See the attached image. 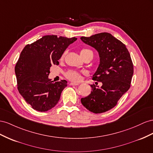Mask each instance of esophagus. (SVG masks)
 Wrapping results in <instances>:
<instances>
[{
  "label": "esophagus",
  "instance_id": "esophagus-1",
  "mask_svg": "<svg viewBox=\"0 0 153 153\" xmlns=\"http://www.w3.org/2000/svg\"><path fill=\"white\" fill-rule=\"evenodd\" d=\"M78 85H79V83H77V82H72L70 83V85H71V86H76Z\"/></svg>",
  "mask_w": 153,
  "mask_h": 153
}]
</instances>
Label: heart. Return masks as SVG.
Segmentation results:
<instances>
[{"label": "heart", "instance_id": "obj_1", "mask_svg": "<svg viewBox=\"0 0 153 153\" xmlns=\"http://www.w3.org/2000/svg\"><path fill=\"white\" fill-rule=\"evenodd\" d=\"M86 52H91V53H92V52H91L90 50L87 49H83L81 51L80 54H84V53H86ZM63 56L64 54L62 56V58L63 57ZM66 77L68 78V79H71L72 81H79L81 79L80 74L74 71H71L67 72Z\"/></svg>", "mask_w": 153, "mask_h": 153}]
</instances>
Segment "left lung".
<instances>
[{
	"mask_svg": "<svg viewBox=\"0 0 153 153\" xmlns=\"http://www.w3.org/2000/svg\"><path fill=\"white\" fill-rule=\"evenodd\" d=\"M80 38L98 52L99 64L91 77L102 82L101 86L90 85L92 91L81 102L91 112L107 111L117 105L130 87L133 65L129 52L124 43L108 33Z\"/></svg>",
	"mask_w": 153,
	"mask_h": 153,
	"instance_id": "left-lung-1",
	"label": "left lung"
}]
</instances>
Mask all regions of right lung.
Instances as JSON below:
<instances>
[{
	"mask_svg": "<svg viewBox=\"0 0 153 153\" xmlns=\"http://www.w3.org/2000/svg\"><path fill=\"white\" fill-rule=\"evenodd\" d=\"M77 38L45 36L26 45L21 52L15 72L20 94L25 102L38 111H46L58 102L67 86L66 80L53 82L49 78L52 65Z\"/></svg>",
	"mask_w": 153,
	"mask_h": 153,
	"instance_id": "add662e5",
	"label": "right lung"
}]
</instances>
